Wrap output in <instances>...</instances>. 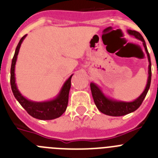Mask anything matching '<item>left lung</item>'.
<instances>
[{
    "label": "left lung",
    "mask_w": 158,
    "mask_h": 158,
    "mask_svg": "<svg viewBox=\"0 0 158 158\" xmlns=\"http://www.w3.org/2000/svg\"><path fill=\"white\" fill-rule=\"evenodd\" d=\"M127 33L142 42L145 51L147 54L148 61H149L147 84H146L144 91L142 92V94L138 98L135 99L134 101L127 102L116 100L110 98V97H107V96L104 95V93L102 92L101 89L97 85L92 82L90 84V87H91L92 95H93V100H94L96 107L102 113H104L107 115H110V116H122V115H127L129 113L136 111L140 107L142 101L144 100L145 97L148 93V90L150 89V82H151V61H150V54L148 52L147 47H146V42H145L142 35L136 31L127 30Z\"/></svg>",
    "instance_id": "8db88e82"
}]
</instances>
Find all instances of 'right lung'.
Masks as SVG:
<instances>
[{"mask_svg": "<svg viewBox=\"0 0 158 158\" xmlns=\"http://www.w3.org/2000/svg\"><path fill=\"white\" fill-rule=\"evenodd\" d=\"M26 36H27V35L23 36L21 40H19L16 48L13 58H12L10 77L12 91L13 93L15 98L18 100L20 105L32 117L38 118V119H42V120L54 119V118L61 116L66 110L67 105H68V100H69V89L71 87V78H72L73 74L65 81L62 89L60 90L59 93L57 95L55 98L52 99V100L43 102H35L24 97L19 91L17 85H16V77H15V66H16V60H17L19 48H20L21 43H23Z\"/></svg>", "mask_w": 158, "mask_h": 158, "instance_id": "1", "label": "right lung"}]
</instances>
